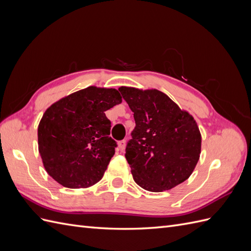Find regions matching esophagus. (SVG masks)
<instances>
[{"instance_id":"1","label":"esophagus","mask_w":251,"mask_h":251,"mask_svg":"<svg viewBox=\"0 0 251 251\" xmlns=\"http://www.w3.org/2000/svg\"><path fill=\"white\" fill-rule=\"evenodd\" d=\"M126 149V140H121L118 142V150L123 151Z\"/></svg>"}]
</instances>
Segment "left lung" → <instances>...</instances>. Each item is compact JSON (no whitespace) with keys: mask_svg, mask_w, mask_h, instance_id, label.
I'll return each instance as SVG.
<instances>
[{"mask_svg":"<svg viewBox=\"0 0 251 251\" xmlns=\"http://www.w3.org/2000/svg\"><path fill=\"white\" fill-rule=\"evenodd\" d=\"M134 113L133 139L126 149L134 181L160 193L184 182L201 153V133L193 115L157 89L120 87Z\"/></svg>","mask_w":251,"mask_h":251,"instance_id":"left-lung-1","label":"left lung"}]
</instances>
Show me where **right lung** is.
<instances>
[{
	"mask_svg": "<svg viewBox=\"0 0 251 251\" xmlns=\"http://www.w3.org/2000/svg\"><path fill=\"white\" fill-rule=\"evenodd\" d=\"M121 101L116 89L90 86L45 111L37 127L39 153L57 183L88 188L101 180L116 147L104 112Z\"/></svg>",
	"mask_w": 251,
	"mask_h": 251,
	"instance_id": "right-lung-1",
	"label": "right lung"
}]
</instances>
